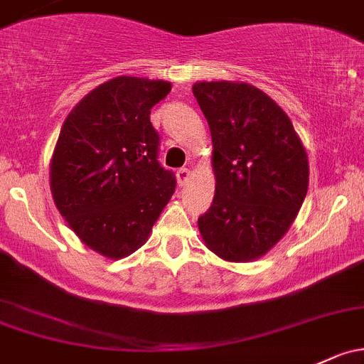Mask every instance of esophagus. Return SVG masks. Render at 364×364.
Instances as JSON below:
<instances>
[{
	"instance_id": "1",
	"label": "esophagus",
	"mask_w": 364,
	"mask_h": 364,
	"mask_svg": "<svg viewBox=\"0 0 364 364\" xmlns=\"http://www.w3.org/2000/svg\"><path fill=\"white\" fill-rule=\"evenodd\" d=\"M189 178H191V170H187V168H181V170L177 171V182L181 183V186H183Z\"/></svg>"
}]
</instances>
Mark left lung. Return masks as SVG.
<instances>
[{
    "mask_svg": "<svg viewBox=\"0 0 364 364\" xmlns=\"http://www.w3.org/2000/svg\"><path fill=\"white\" fill-rule=\"evenodd\" d=\"M193 93L212 132L217 181L199 232L220 259H260L306 199L307 152L287 112L253 85L201 81Z\"/></svg>",
    "mask_w": 364,
    "mask_h": 364,
    "instance_id": "obj_1",
    "label": "left lung"
}]
</instances>
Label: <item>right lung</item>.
Returning <instances> with one entry per match:
<instances>
[{
  "label": "right lung",
  "instance_id": "obj_1",
  "mask_svg": "<svg viewBox=\"0 0 364 364\" xmlns=\"http://www.w3.org/2000/svg\"><path fill=\"white\" fill-rule=\"evenodd\" d=\"M170 90L168 81L114 77L83 97L62 124L50 163L53 201L76 236L107 259L146 243L175 191L149 118Z\"/></svg>",
  "mask_w": 364,
  "mask_h": 364
}]
</instances>
